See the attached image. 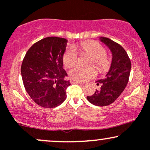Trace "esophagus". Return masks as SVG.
Wrapping results in <instances>:
<instances>
[{
	"instance_id": "esophagus-1",
	"label": "esophagus",
	"mask_w": 150,
	"mask_h": 150,
	"mask_svg": "<svg viewBox=\"0 0 150 150\" xmlns=\"http://www.w3.org/2000/svg\"><path fill=\"white\" fill-rule=\"evenodd\" d=\"M70 83H76V84H78V85H83L84 84L82 83V82H78V81H76V80H70Z\"/></svg>"
}]
</instances>
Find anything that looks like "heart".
Instances as JSON below:
<instances>
[{"instance_id":"1","label":"heart","mask_w":150,"mask_h":150,"mask_svg":"<svg viewBox=\"0 0 150 150\" xmlns=\"http://www.w3.org/2000/svg\"><path fill=\"white\" fill-rule=\"evenodd\" d=\"M78 48L82 53L91 56L89 64H94L100 72H105L108 70L111 65V60L106 56V49L99 43L94 41L82 42ZM63 64L65 67H72L77 62V53L73 48H69L65 51L63 57ZM69 76L72 80L78 82H85L92 78L96 75L97 72L92 67L82 68L75 66L69 71Z\"/></svg>"}]
</instances>
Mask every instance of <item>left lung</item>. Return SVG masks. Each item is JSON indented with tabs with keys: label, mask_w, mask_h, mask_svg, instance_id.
<instances>
[{
	"label": "left lung",
	"mask_w": 150,
	"mask_h": 150,
	"mask_svg": "<svg viewBox=\"0 0 150 150\" xmlns=\"http://www.w3.org/2000/svg\"><path fill=\"white\" fill-rule=\"evenodd\" d=\"M112 53L111 66L104 79L97 80L101 85L92 96L87 97L91 104L97 106H106L112 104L123 92L128 82L131 63L125 49L120 44L106 37H100Z\"/></svg>",
	"instance_id": "1"
}]
</instances>
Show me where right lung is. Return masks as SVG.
Returning <instances> with one entry per match:
<instances>
[{"label":"right lung","instance_id":"right-lung-1","mask_svg":"<svg viewBox=\"0 0 150 150\" xmlns=\"http://www.w3.org/2000/svg\"><path fill=\"white\" fill-rule=\"evenodd\" d=\"M68 40L49 37L33 44L26 53L21 75L27 94L36 104L44 108H55L66 99L70 85L63 69V54Z\"/></svg>","mask_w":150,"mask_h":150}]
</instances>
